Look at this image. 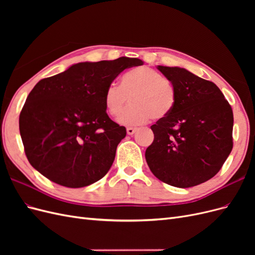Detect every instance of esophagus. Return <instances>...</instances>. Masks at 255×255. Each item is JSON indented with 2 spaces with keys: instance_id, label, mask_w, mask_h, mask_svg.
Here are the masks:
<instances>
[{
  "instance_id": "esophagus-1",
  "label": "esophagus",
  "mask_w": 255,
  "mask_h": 255,
  "mask_svg": "<svg viewBox=\"0 0 255 255\" xmlns=\"http://www.w3.org/2000/svg\"><path fill=\"white\" fill-rule=\"evenodd\" d=\"M136 129H137V128H130V127H129V128H127V133H128V135H133V134L136 132Z\"/></svg>"
}]
</instances>
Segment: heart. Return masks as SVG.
I'll list each match as a JSON object with an SVG mask.
<instances>
[{"label":"heart","instance_id":"b5f03b06","mask_svg":"<svg viewBox=\"0 0 255 255\" xmlns=\"http://www.w3.org/2000/svg\"><path fill=\"white\" fill-rule=\"evenodd\" d=\"M130 98L131 105L118 118L122 126L135 127L151 118L161 120L171 114L176 104L174 84L149 67H138L127 72L121 86L111 83L104 92V105L113 117H117Z\"/></svg>","mask_w":255,"mask_h":255}]
</instances>
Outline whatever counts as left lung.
<instances>
[{"instance_id":"left-lung-1","label":"left lung","mask_w":255,"mask_h":255,"mask_svg":"<svg viewBox=\"0 0 255 255\" xmlns=\"http://www.w3.org/2000/svg\"><path fill=\"white\" fill-rule=\"evenodd\" d=\"M176 88L171 114L151 129L145 160L158 180L187 188L218 173L233 148V111L213 82L184 68L157 66Z\"/></svg>"}]
</instances>
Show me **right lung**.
<instances>
[{
  "label": "right lung",
  "instance_id": "obj_1",
  "mask_svg": "<svg viewBox=\"0 0 255 255\" xmlns=\"http://www.w3.org/2000/svg\"><path fill=\"white\" fill-rule=\"evenodd\" d=\"M138 58L79 63L38 82L19 118L26 157L37 171L61 186L80 188L109 172L127 129L106 113L104 92Z\"/></svg>",
  "mask_w": 255,
  "mask_h": 255
}]
</instances>
